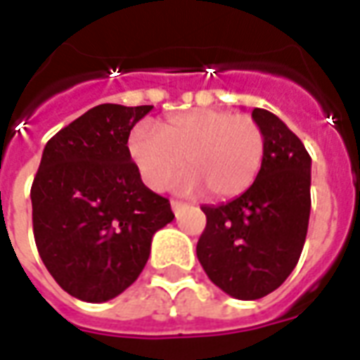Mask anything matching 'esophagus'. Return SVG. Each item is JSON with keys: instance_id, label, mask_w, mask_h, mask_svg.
I'll return each mask as SVG.
<instances>
[{"instance_id": "obj_1", "label": "esophagus", "mask_w": 360, "mask_h": 360, "mask_svg": "<svg viewBox=\"0 0 360 360\" xmlns=\"http://www.w3.org/2000/svg\"><path fill=\"white\" fill-rule=\"evenodd\" d=\"M183 208H185V204L179 202V200H172V210H173V214H175V216H177V214H179Z\"/></svg>"}]
</instances>
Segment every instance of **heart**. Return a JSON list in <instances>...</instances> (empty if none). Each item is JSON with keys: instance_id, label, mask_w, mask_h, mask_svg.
<instances>
[{"instance_id": "obj_1", "label": "heart", "mask_w": 360, "mask_h": 360, "mask_svg": "<svg viewBox=\"0 0 360 360\" xmlns=\"http://www.w3.org/2000/svg\"><path fill=\"white\" fill-rule=\"evenodd\" d=\"M266 139L257 121L229 111L196 110L144 127L129 136V156L152 191H165L188 172L181 191L204 188L212 198H233L255 183L264 162Z\"/></svg>"}]
</instances>
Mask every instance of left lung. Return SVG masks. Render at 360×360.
<instances>
[{
  "mask_svg": "<svg viewBox=\"0 0 360 360\" xmlns=\"http://www.w3.org/2000/svg\"><path fill=\"white\" fill-rule=\"evenodd\" d=\"M266 139L260 173L241 196L204 204L206 229L196 245L212 283L241 301L262 299L293 271L310 216V156L289 127L255 108Z\"/></svg>",
  "mask_w": 360,
  "mask_h": 360,
  "instance_id": "1",
  "label": "left lung"
}]
</instances>
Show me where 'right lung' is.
Segmentation results:
<instances>
[{
  "instance_id": "1",
  "label": "right lung",
  "mask_w": 360,
  "mask_h": 360,
  "mask_svg": "<svg viewBox=\"0 0 360 360\" xmlns=\"http://www.w3.org/2000/svg\"><path fill=\"white\" fill-rule=\"evenodd\" d=\"M152 105L100 103L53 134L30 188L34 241L51 278L105 302L141 276L158 229L173 221L129 156V134Z\"/></svg>"
}]
</instances>
